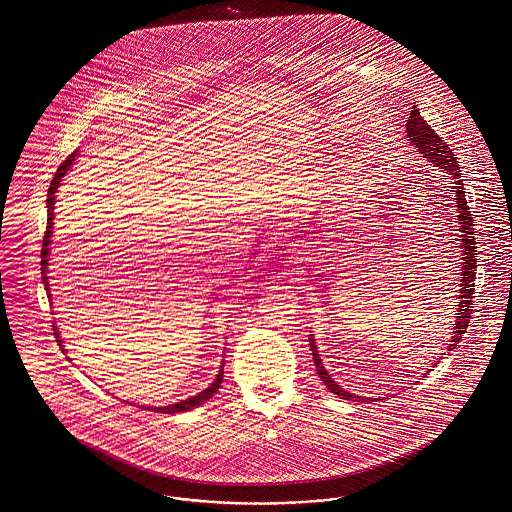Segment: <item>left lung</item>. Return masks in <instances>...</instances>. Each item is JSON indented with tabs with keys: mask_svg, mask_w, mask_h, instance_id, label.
<instances>
[{
	"mask_svg": "<svg viewBox=\"0 0 512 512\" xmlns=\"http://www.w3.org/2000/svg\"><path fill=\"white\" fill-rule=\"evenodd\" d=\"M407 139L411 140L420 152L424 154V158H428L430 162H434L436 166H440L444 170V174H448L456 186L452 187L456 191V207H458V225H460V246H462V289H460V305H458V323L454 328V336H452V344L448 346V352L454 350L458 346V342L464 336L465 328L469 326L471 319V311H473V291H475V274H477V242H475V229H473V217L469 211V205L465 201L464 184H462V176H460V164L456 160V154L450 150V146L436 135V131L420 117V111L417 107H413L411 117L407 121ZM448 180V178H446ZM454 236V234H452ZM456 240V238H454ZM311 342V350H313V360H315V368L319 377L323 379L326 387L334 393L340 395V399H348V401H360L362 397L352 395L348 391H344L342 387H338L334 383V379L328 375V372L317 354L315 342L313 338Z\"/></svg>",
	"mask_w": 512,
	"mask_h": 512,
	"instance_id": "8db88e82",
	"label": "left lung"
}]
</instances>
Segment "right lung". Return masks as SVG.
Returning <instances> with one entry per match:
<instances>
[{
    "label": "right lung",
    "mask_w": 512,
    "mask_h": 512,
    "mask_svg": "<svg viewBox=\"0 0 512 512\" xmlns=\"http://www.w3.org/2000/svg\"><path fill=\"white\" fill-rule=\"evenodd\" d=\"M74 156H76V152L74 154H70L60 166H58V170H56V174H54V178H52V182H50V187H48V199H47V207H48V219H47V233H45V238H43V252H41V270H43V283H47V264H48V244H50V234H52V221H54V199H56V189L60 186V180L66 176V172H68V168H70V164H72V160H74ZM50 291L48 289L47 283V293ZM221 381H223V370L219 372L217 375V379L205 389V391H201L199 395H195V397H189L186 401H180V403H176V405H168V407H158V409H154L156 413H166V415H172V413H182V411H191V409H195V407H199V405H203L207 399H211L213 397V393H217L219 391V387H221Z\"/></svg>",
    "instance_id": "right-lung-1"
}]
</instances>
